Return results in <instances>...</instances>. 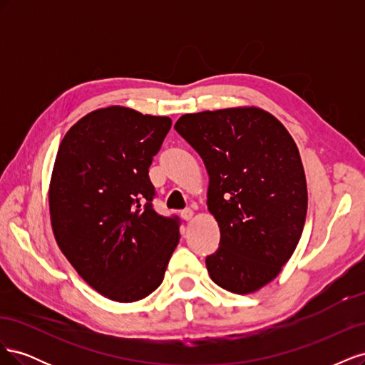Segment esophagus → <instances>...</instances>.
I'll return each mask as SVG.
<instances>
[{
	"mask_svg": "<svg viewBox=\"0 0 365 365\" xmlns=\"http://www.w3.org/2000/svg\"><path fill=\"white\" fill-rule=\"evenodd\" d=\"M181 216L184 220H190L193 217V210L192 208H185L181 212Z\"/></svg>",
	"mask_w": 365,
	"mask_h": 365,
	"instance_id": "34e87169",
	"label": "esophagus"
}]
</instances>
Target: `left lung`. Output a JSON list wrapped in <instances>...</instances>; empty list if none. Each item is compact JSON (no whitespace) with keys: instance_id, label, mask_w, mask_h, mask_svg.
Returning <instances> with one entry per match:
<instances>
[{"instance_id":"left-lung-1","label":"left lung","mask_w":365,"mask_h":365,"mask_svg":"<svg viewBox=\"0 0 365 365\" xmlns=\"http://www.w3.org/2000/svg\"><path fill=\"white\" fill-rule=\"evenodd\" d=\"M175 129L208 173L207 205L220 230L217 251L205 259L210 277L235 294L259 291L303 233L307 185L294 138L256 106L184 114Z\"/></svg>"}]
</instances>
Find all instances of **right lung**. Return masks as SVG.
<instances>
[{"label": "right lung", "instance_id": "right-lung-1", "mask_svg": "<svg viewBox=\"0 0 365 365\" xmlns=\"http://www.w3.org/2000/svg\"><path fill=\"white\" fill-rule=\"evenodd\" d=\"M169 117L108 106L82 117L61 141L48 204L54 239L98 294L132 303L155 291L180 242V219L152 207L149 180Z\"/></svg>", "mask_w": 365, "mask_h": 365}]
</instances>
